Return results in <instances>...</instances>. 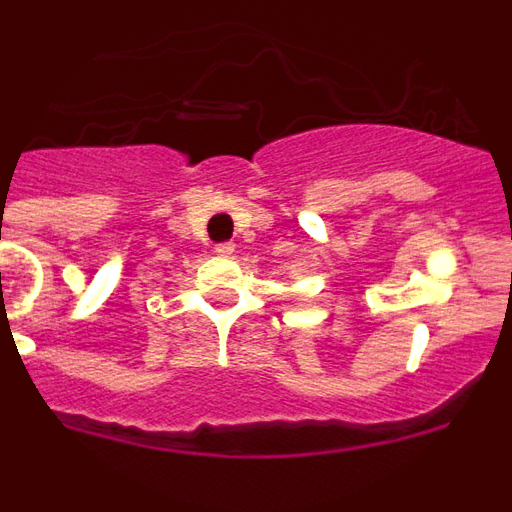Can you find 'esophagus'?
I'll use <instances>...</instances> for the list:
<instances>
[{
	"instance_id": "1",
	"label": "esophagus",
	"mask_w": 512,
	"mask_h": 512,
	"mask_svg": "<svg viewBox=\"0 0 512 512\" xmlns=\"http://www.w3.org/2000/svg\"><path fill=\"white\" fill-rule=\"evenodd\" d=\"M233 251H235L233 243H217V246H215V253H217V256H223V259L233 256Z\"/></svg>"
}]
</instances>
